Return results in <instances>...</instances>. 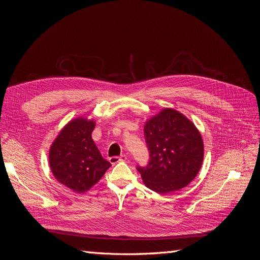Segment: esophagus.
<instances>
[{"label": "esophagus", "mask_w": 260, "mask_h": 260, "mask_svg": "<svg viewBox=\"0 0 260 260\" xmlns=\"http://www.w3.org/2000/svg\"><path fill=\"white\" fill-rule=\"evenodd\" d=\"M127 159V157L125 156H113V157H109V162H111L112 165H116L117 162L119 161H123Z\"/></svg>", "instance_id": "obj_1"}]
</instances>
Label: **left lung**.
I'll use <instances>...</instances> for the list:
<instances>
[{
	"label": "left lung",
	"mask_w": 260,
	"mask_h": 260,
	"mask_svg": "<svg viewBox=\"0 0 260 260\" xmlns=\"http://www.w3.org/2000/svg\"><path fill=\"white\" fill-rule=\"evenodd\" d=\"M144 138L149 159L137 166L144 184L166 194L186 186L199 174L204 144L195 125L175 109L166 108L148 120Z\"/></svg>",
	"instance_id": "1"
}]
</instances>
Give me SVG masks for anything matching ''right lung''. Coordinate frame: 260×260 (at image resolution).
<instances>
[{
	"mask_svg": "<svg viewBox=\"0 0 260 260\" xmlns=\"http://www.w3.org/2000/svg\"><path fill=\"white\" fill-rule=\"evenodd\" d=\"M94 127V121L77 118L65 125L50 148L54 177L78 193L90 190L112 166L91 137Z\"/></svg>",
	"mask_w": 260,
	"mask_h": 260,
	"instance_id": "add662e5",
	"label": "right lung"
}]
</instances>
